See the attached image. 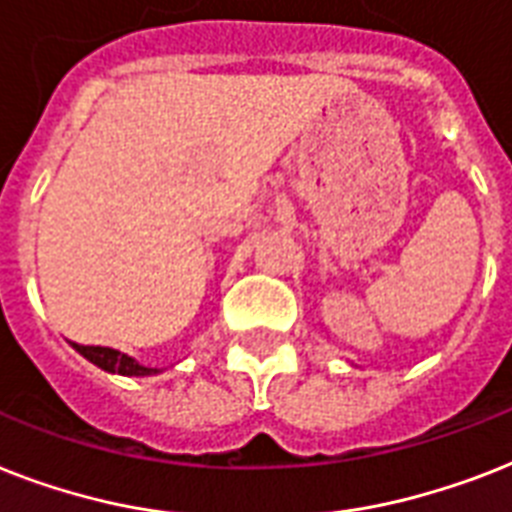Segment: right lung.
Masks as SVG:
<instances>
[{
  "mask_svg": "<svg viewBox=\"0 0 512 512\" xmlns=\"http://www.w3.org/2000/svg\"><path fill=\"white\" fill-rule=\"evenodd\" d=\"M73 344V350L78 355H83L89 363H94L97 368L107 373H120V376H155L160 373V368H149V365H141L136 357L126 355V352L112 350V347H83V344Z\"/></svg>",
  "mask_w": 512,
  "mask_h": 512,
  "instance_id": "obj_1",
  "label": "right lung"
}]
</instances>
